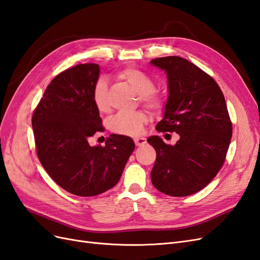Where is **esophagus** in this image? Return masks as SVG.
Here are the masks:
<instances>
[{
  "label": "esophagus",
  "mask_w": 260,
  "mask_h": 260,
  "mask_svg": "<svg viewBox=\"0 0 260 260\" xmlns=\"http://www.w3.org/2000/svg\"><path fill=\"white\" fill-rule=\"evenodd\" d=\"M135 143L137 146H142L146 143V139L143 137H137L135 138Z\"/></svg>",
  "instance_id": "esophagus-1"
}]
</instances>
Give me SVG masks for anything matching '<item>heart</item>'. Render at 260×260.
I'll use <instances>...</instances> for the list:
<instances>
[{"mask_svg": "<svg viewBox=\"0 0 260 260\" xmlns=\"http://www.w3.org/2000/svg\"><path fill=\"white\" fill-rule=\"evenodd\" d=\"M118 76L128 82L140 95L142 103L152 111H159L164 105V100L155 92V82L147 74L137 68L128 67L120 70ZM93 103L101 113L109 111L107 100V82L103 78L98 80L93 90ZM147 116L142 112L119 113L111 120V129L115 133L127 136H137L142 132L143 125L147 121Z\"/></svg>", "mask_w": 260, "mask_h": 260, "instance_id": "b5f03b06", "label": "heart"}]
</instances>
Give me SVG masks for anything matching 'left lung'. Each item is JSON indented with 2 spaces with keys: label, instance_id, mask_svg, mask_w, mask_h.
<instances>
[{
  "label": "left lung",
  "instance_id": "8db88e82",
  "mask_svg": "<svg viewBox=\"0 0 260 260\" xmlns=\"http://www.w3.org/2000/svg\"><path fill=\"white\" fill-rule=\"evenodd\" d=\"M151 64L168 80V99L156 130L180 137L175 145L158 136L147 139L156 151L152 183L170 196L191 195L205 187L224 162L232 138L225 100L217 82L185 58L159 57Z\"/></svg>",
  "mask_w": 260,
  "mask_h": 260
}]
</instances>
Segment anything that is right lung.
<instances>
[{
    "instance_id": "add662e5",
    "label": "right lung",
    "mask_w": 260,
    "mask_h": 260,
    "mask_svg": "<svg viewBox=\"0 0 260 260\" xmlns=\"http://www.w3.org/2000/svg\"><path fill=\"white\" fill-rule=\"evenodd\" d=\"M100 66L79 64L57 75L32 115L38 158L60 187L78 196H94L114 187L136 145L129 137L112 135L105 146H91L103 131L93 103Z\"/></svg>"
}]
</instances>
